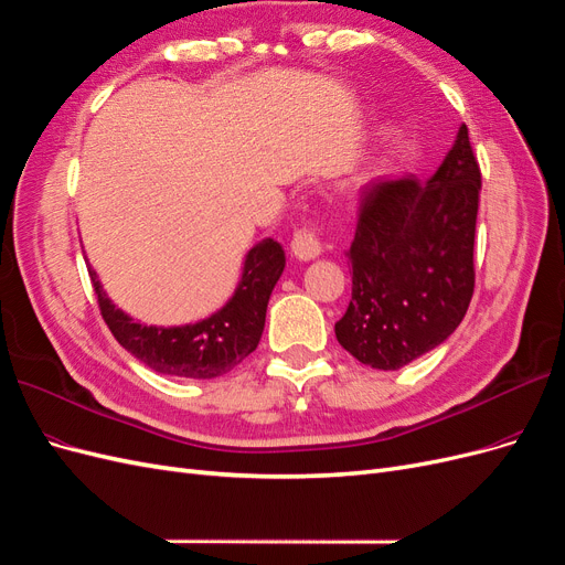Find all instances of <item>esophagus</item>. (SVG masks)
<instances>
[{
    "instance_id": "1",
    "label": "esophagus",
    "mask_w": 565,
    "mask_h": 565,
    "mask_svg": "<svg viewBox=\"0 0 565 565\" xmlns=\"http://www.w3.org/2000/svg\"><path fill=\"white\" fill-rule=\"evenodd\" d=\"M290 250L298 260H315L321 256V239L315 230H298L290 242Z\"/></svg>"
}]
</instances>
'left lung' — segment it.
<instances>
[{
  "label": "left lung",
  "mask_w": 565,
  "mask_h": 565,
  "mask_svg": "<svg viewBox=\"0 0 565 565\" xmlns=\"http://www.w3.org/2000/svg\"><path fill=\"white\" fill-rule=\"evenodd\" d=\"M481 171L467 126L436 173L382 180L363 194L352 263V300L335 338L354 359L398 371L460 326L475 294Z\"/></svg>",
  "instance_id": "left-lung-1"
}]
</instances>
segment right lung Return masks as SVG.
Instances as JSON below:
<instances>
[{
	"mask_svg": "<svg viewBox=\"0 0 565 565\" xmlns=\"http://www.w3.org/2000/svg\"><path fill=\"white\" fill-rule=\"evenodd\" d=\"M284 267V248L263 239L246 253L234 296L211 317L185 326H145L131 319L107 298L96 269L88 267V275L100 315L126 352L163 375L211 380L239 366L258 348L267 302Z\"/></svg>",
	"mask_w": 565,
	"mask_h": 565,
	"instance_id": "obj_1",
	"label": "right lung"
}]
</instances>
